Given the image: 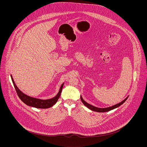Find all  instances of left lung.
Wrapping results in <instances>:
<instances>
[{
  "mask_svg": "<svg viewBox=\"0 0 147 147\" xmlns=\"http://www.w3.org/2000/svg\"><path fill=\"white\" fill-rule=\"evenodd\" d=\"M128 97H129V96L126 98H125L121 102H120V103H117L116 105H113V106H112V107H108V108H97V107H95L94 106H92V105H91L88 103L87 102H86L84 100L81 96L80 98H81V100L82 102L83 103V104L86 107H87L88 108H89L90 110H91L92 111L97 112H107L110 111L111 110H113V109H114L115 108H117L119 107H120L121 105H122L125 100H127Z\"/></svg>",
  "mask_w": 147,
  "mask_h": 147,
  "instance_id": "left-lung-1",
  "label": "left lung"
}]
</instances>
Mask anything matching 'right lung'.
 <instances>
[{"label":"right lung","instance_id":"right-lung-1","mask_svg":"<svg viewBox=\"0 0 147 147\" xmlns=\"http://www.w3.org/2000/svg\"><path fill=\"white\" fill-rule=\"evenodd\" d=\"M11 78L12 82L13 83L14 87L15 88V90H16L17 94L18 97L20 98V99L22 100L25 104L27 105L28 106L34 107L36 108H39V109H47V108H51L52 106H53L57 102V100L59 99V98L60 96L61 91H62L63 86V85H64V83H63L62 85L60 87V88L59 90L58 94L55 97H53V98H51V99L44 100V99H40L35 98L26 95L25 94H24L23 92H22L18 88V87L16 85V84L14 81V80H13L11 75Z\"/></svg>","mask_w":147,"mask_h":147}]
</instances>
